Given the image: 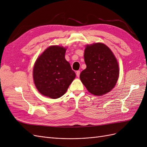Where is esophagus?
Listing matches in <instances>:
<instances>
[{"label": "esophagus", "instance_id": "1", "mask_svg": "<svg viewBox=\"0 0 147 147\" xmlns=\"http://www.w3.org/2000/svg\"><path fill=\"white\" fill-rule=\"evenodd\" d=\"M80 70H77V72H76V75H77V76L78 77H80Z\"/></svg>", "mask_w": 147, "mask_h": 147}]
</instances>
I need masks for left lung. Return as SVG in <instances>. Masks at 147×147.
<instances>
[{"mask_svg": "<svg viewBox=\"0 0 147 147\" xmlns=\"http://www.w3.org/2000/svg\"><path fill=\"white\" fill-rule=\"evenodd\" d=\"M86 68L80 75L88 91L95 96H102L116 85L119 77V67L110 49L102 43L88 45L84 50Z\"/></svg>", "mask_w": 147, "mask_h": 147, "instance_id": "1", "label": "left lung"}]
</instances>
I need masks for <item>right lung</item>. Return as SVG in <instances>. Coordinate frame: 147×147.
<instances>
[{"mask_svg":"<svg viewBox=\"0 0 147 147\" xmlns=\"http://www.w3.org/2000/svg\"><path fill=\"white\" fill-rule=\"evenodd\" d=\"M65 51L66 49L63 47H49L34 64L35 85L42 95L51 99L63 96L76 76L65 59Z\"/></svg>","mask_w":147,"mask_h":147,"instance_id":"add662e5","label":"right lung"}]
</instances>
